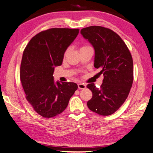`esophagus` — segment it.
Masks as SVG:
<instances>
[{"instance_id":"1","label":"esophagus","mask_w":153,"mask_h":153,"mask_svg":"<svg viewBox=\"0 0 153 153\" xmlns=\"http://www.w3.org/2000/svg\"><path fill=\"white\" fill-rule=\"evenodd\" d=\"M77 86H78L79 89H85L86 88V85L82 84V83H79V84H77Z\"/></svg>"}]
</instances>
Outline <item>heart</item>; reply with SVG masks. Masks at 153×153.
<instances>
[{
  "instance_id": "obj_1",
  "label": "heart",
  "mask_w": 153,
  "mask_h": 153,
  "mask_svg": "<svg viewBox=\"0 0 153 153\" xmlns=\"http://www.w3.org/2000/svg\"><path fill=\"white\" fill-rule=\"evenodd\" d=\"M86 47H90V46H82V47L81 48H86Z\"/></svg>"
}]
</instances>
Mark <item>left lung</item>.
<instances>
[{
	"label": "left lung",
	"mask_w": 153,
	"mask_h": 153,
	"mask_svg": "<svg viewBox=\"0 0 153 153\" xmlns=\"http://www.w3.org/2000/svg\"><path fill=\"white\" fill-rule=\"evenodd\" d=\"M80 32L94 47V66L100 69L98 74L104 76L100 88L94 84L87 85L92 92L87 105L98 115H112L126 101L132 86L131 53L120 36L108 28L93 25L83 28Z\"/></svg>",
	"instance_id": "8db88e82"
}]
</instances>
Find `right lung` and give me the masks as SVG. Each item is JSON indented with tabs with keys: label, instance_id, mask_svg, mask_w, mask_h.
I'll return each mask as SVG.
<instances>
[{
	"label": "right lung",
	"instance_id": "right-lung-1",
	"mask_svg": "<svg viewBox=\"0 0 153 153\" xmlns=\"http://www.w3.org/2000/svg\"><path fill=\"white\" fill-rule=\"evenodd\" d=\"M79 33L78 29L51 28L33 36L23 53L20 79L25 97L36 113L51 118L61 113L77 89L74 82L54 81L55 67Z\"/></svg>",
	"mask_w": 153,
	"mask_h": 153
}]
</instances>
